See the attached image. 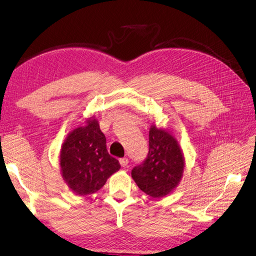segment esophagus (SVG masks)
<instances>
[{
  "mask_svg": "<svg viewBox=\"0 0 256 256\" xmlns=\"http://www.w3.org/2000/svg\"><path fill=\"white\" fill-rule=\"evenodd\" d=\"M120 166L122 168H126L128 166V164H129V160L127 158H120Z\"/></svg>",
  "mask_w": 256,
  "mask_h": 256,
  "instance_id": "1",
  "label": "esophagus"
}]
</instances>
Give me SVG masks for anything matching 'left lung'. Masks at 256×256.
Wrapping results in <instances>:
<instances>
[{
  "label": "left lung",
  "mask_w": 256,
  "mask_h": 256,
  "mask_svg": "<svg viewBox=\"0 0 256 256\" xmlns=\"http://www.w3.org/2000/svg\"><path fill=\"white\" fill-rule=\"evenodd\" d=\"M150 150L143 164L131 171V176L143 192L152 198H164L180 184L184 170V157L180 144L166 129L152 125Z\"/></svg>",
  "instance_id": "left-lung-1"
}]
</instances>
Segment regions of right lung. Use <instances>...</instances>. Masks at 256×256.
<instances>
[{
	"label": "right lung",
	"mask_w": 256,
	"mask_h": 256,
	"mask_svg": "<svg viewBox=\"0 0 256 256\" xmlns=\"http://www.w3.org/2000/svg\"><path fill=\"white\" fill-rule=\"evenodd\" d=\"M106 136L92 116L68 134L60 154V173L74 193L88 196L102 189L120 164L106 150Z\"/></svg>",
	"instance_id": "obj_1"
}]
</instances>
